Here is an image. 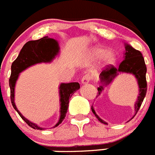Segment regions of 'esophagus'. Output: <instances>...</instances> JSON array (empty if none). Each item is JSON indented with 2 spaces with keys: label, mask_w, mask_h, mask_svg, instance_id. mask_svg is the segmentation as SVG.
Instances as JSON below:
<instances>
[{
  "label": "esophagus",
  "mask_w": 155,
  "mask_h": 155,
  "mask_svg": "<svg viewBox=\"0 0 155 155\" xmlns=\"http://www.w3.org/2000/svg\"><path fill=\"white\" fill-rule=\"evenodd\" d=\"M91 78L90 75L85 74L81 78V83L84 84H87L88 82L91 81Z\"/></svg>",
  "instance_id": "esophagus-1"
}]
</instances>
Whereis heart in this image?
<instances>
[{"mask_svg":"<svg viewBox=\"0 0 155 155\" xmlns=\"http://www.w3.org/2000/svg\"><path fill=\"white\" fill-rule=\"evenodd\" d=\"M88 56L92 60H100L102 58L104 65H111L117 61V55L113 51H107L99 46L91 48L87 52Z\"/></svg>","mask_w":155,"mask_h":155,"instance_id":"heart-1","label":"heart"}]
</instances>
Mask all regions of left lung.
I'll return each instance as SVG.
<instances>
[{
    "label": "left lung",
    "instance_id": "left-lung-1",
    "mask_svg": "<svg viewBox=\"0 0 155 155\" xmlns=\"http://www.w3.org/2000/svg\"><path fill=\"white\" fill-rule=\"evenodd\" d=\"M146 72H147V67H146L144 59L141 53L127 44H125V53H124V60L122 61L118 68H115L113 65L107 66L105 69L102 71L101 73L100 74L101 85L99 87H97L98 95L104 90V86L109 84L112 81V80L118 75L119 73L132 74L137 78L139 87V95L137 97V101L135 102V105H134L136 114L140 109V105H141L144 97H145L146 93H147ZM91 110L94 114L95 117H97L99 121L104 124H107V122L104 121L102 119H101L98 117L97 114L95 113L94 109L92 106Z\"/></svg>",
    "mask_w": 155,
    "mask_h": 155
}]
</instances>
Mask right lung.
I'll list each match as a JSON object with an SVG mask.
<instances>
[{"label":"right lung","mask_w":155,"mask_h":155,"mask_svg":"<svg viewBox=\"0 0 155 155\" xmlns=\"http://www.w3.org/2000/svg\"><path fill=\"white\" fill-rule=\"evenodd\" d=\"M59 45L58 41L53 38H50L48 36L44 37L36 41H30L27 42L20 51L19 55L16 60L11 65V74L9 79V86L11 88V101L13 107L17 110L21 118L26 122L31 127L37 130H43L44 128L39 127L35 123L30 121L20 113L15 103V87L20 73L25 71L26 68L36 64L38 63H48L51 62L59 52ZM80 88V84L78 82L71 83H62L59 87L60 94V118L54 126H58L66 117L67 110L69 106V99L71 97L73 94Z\"/></svg>","instance_id":"right-lung-1"}]
</instances>
